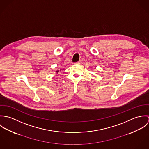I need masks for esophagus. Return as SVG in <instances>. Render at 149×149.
<instances>
[{
  "label": "esophagus",
  "instance_id": "1",
  "mask_svg": "<svg viewBox=\"0 0 149 149\" xmlns=\"http://www.w3.org/2000/svg\"><path fill=\"white\" fill-rule=\"evenodd\" d=\"M74 64H77V65H80V64H81V61L80 60V61H78L77 63H75Z\"/></svg>",
  "mask_w": 149,
  "mask_h": 149
}]
</instances>
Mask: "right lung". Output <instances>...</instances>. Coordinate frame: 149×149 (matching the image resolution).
Instances as JSON below:
<instances>
[{"mask_svg": "<svg viewBox=\"0 0 149 149\" xmlns=\"http://www.w3.org/2000/svg\"><path fill=\"white\" fill-rule=\"evenodd\" d=\"M63 70V69H57L56 71H55V72H56V74H57V73H58L61 70Z\"/></svg>", "mask_w": 149, "mask_h": 149, "instance_id": "right-lung-1", "label": "right lung"}]
</instances>
